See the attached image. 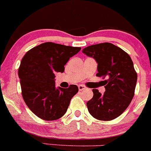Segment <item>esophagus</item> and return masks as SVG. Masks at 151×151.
Listing matches in <instances>:
<instances>
[{"instance_id":"esophagus-1","label":"esophagus","mask_w":151,"mask_h":151,"mask_svg":"<svg viewBox=\"0 0 151 151\" xmlns=\"http://www.w3.org/2000/svg\"><path fill=\"white\" fill-rule=\"evenodd\" d=\"M78 88L80 91H83L86 88V87L85 86H83V85H79Z\"/></svg>"}]
</instances>
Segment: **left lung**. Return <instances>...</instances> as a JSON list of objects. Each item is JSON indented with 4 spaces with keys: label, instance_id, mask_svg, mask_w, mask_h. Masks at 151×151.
Here are the masks:
<instances>
[{
    "label": "left lung",
    "instance_id": "obj_1",
    "mask_svg": "<svg viewBox=\"0 0 151 151\" xmlns=\"http://www.w3.org/2000/svg\"><path fill=\"white\" fill-rule=\"evenodd\" d=\"M83 53L97 63L96 76L107 78L103 81L105 93L92 90L93 97L87 102L90 114L99 120L116 119L126 110L134 96L137 74L131 57L110 43L88 46Z\"/></svg>",
    "mask_w": 151,
    "mask_h": 151
}]
</instances>
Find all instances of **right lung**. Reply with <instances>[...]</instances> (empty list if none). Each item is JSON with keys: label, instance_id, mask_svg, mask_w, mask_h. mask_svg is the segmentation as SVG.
Returning <instances> with one entry per match:
<instances>
[{"label": "right lung", "instance_id": "1", "mask_svg": "<svg viewBox=\"0 0 151 151\" xmlns=\"http://www.w3.org/2000/svg\"><path fill=\"white\" fill-rule=\"evenodd\" d=\"M80 49L47 42L28 51L21 60L18 76L22 96L29 109L40 119L52 121L62 117L78 92L76 85L57 88L55 74L63 72L64 65Z\"/></svg>", "mask_w": 151, "mask_h": 151}]
</instances>
